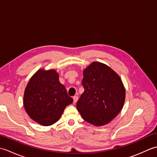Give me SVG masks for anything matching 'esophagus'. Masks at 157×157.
I'll return each instance as SVG.
<instances>
[{"mask_svg":"<svg viewBox=\"0 0 157 157\" xmlns=\"http://www.w3.org/2000/svg\"><path fill=\"white\" fill-rule=\"evenodd\" d=\"M73 103H74V104H75V103L77 102V101H78V96H73Z\"/></svg>","mask_w":157,"mask_h":157,"instance_id":"34e87169","label":"esophagus"}]
</instances>
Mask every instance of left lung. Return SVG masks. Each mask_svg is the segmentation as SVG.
Returning <instances> with one entry per match:
<instances>
[{"instance_id":"8db88e82","label":"left lung","mask_w":157,"mask_h":157,"mask_svg":"<svg viewBox=\"0 0 157 157\" xmlns=\"http://www.w3.org/2000/svg\"><path fill=\"white\" fill-rule=\"evenodd\" d=\"M84 92L76 103L86 121L101 126L116 117L123 108L125 90L120 77L109 66L93 62L83 71Z\"/></svg>"}]
</instances>
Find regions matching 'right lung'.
I'll list each match as a JSON object with an SVG mask.
<instances>
[{"label": "right lung", "instance_id": "add662e5", "mask_svg": "<svg viewBox=\"0 0 157 157\" xmlns=\"http://www.w3.org/2000/svg\"><path fill=\"white\" fill-rule=\"evenodd\" d=\"M73 101L54 69L38 70L29 79L23 96L25 111L31 119L44 126L59 121L66 106Z\"/></svg>", "mask_w": 157, "mask_h": 157}]
</instances>
